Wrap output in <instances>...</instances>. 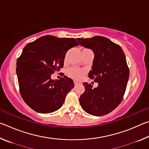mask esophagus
<instances>
[{
  "instance_id": "esophagus-1",
  "label": "esophagus",
  "mask_w": 149,
  "mask_h": 149,
  "mask_svg": "<svg viewBox=\"0 0 149 149\" xmlns=\"http://www.w3.org/2000/svg\"><path fill=\"white\" fill-rule=\"evenodd\" d=\"M77 84H78V82L77 81H74V85H77Z\"/></svg>"
}]
</instances>
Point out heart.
<instances>
[{
  "mask_svg": "<svg viewBox=\"0 0 149 149\" xmlns=\"http://www.w3.org/2000/svg\"><path fill=\"white\" fill-rule=\"evenodd\" d=\"M68 73L70 76L72 77L73 78H75V79H79V78L81 77L83 75H85V71L84 70L82 69L76 68H72L68 70Z\"/></svg>",
  "mask_w": 149,
  "mask_h": 149,
  "instance_id": "obj_1",
  "label": "heart"
}]
</instances>
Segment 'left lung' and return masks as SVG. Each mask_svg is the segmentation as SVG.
I'll use <instances>...</instances> for the list:
<instances>
[{
    "label": "left lung",
    "instance_id": "left-lung-1",
    "mask_svg": "<svg viewBox=\"0 0 149 149\" xmlns=\"http://www.w3.org/2000/svg\"><path fill=\"white\" fill-rule=\"evenodd\" d=\"M77 40L94 52L89 77L99 84L93 89L91 84L84 83L85 92L79 98L80 104L89 114L101 116L109 114L122 102L129 79L124 52L120 45L104 37Z\"/></svg>",
    "mask_w": 149,
    "mask_h": 149
}]
</instances>
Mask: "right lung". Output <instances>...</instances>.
<instances>
[{"mask_svg":"<svg viewBox=\"0 0 149 149\" xmlns=\"http://www.w3.org/2000/svg\"><path fill=\"white\" fill-rule=\"evenodd\" d=\"M77 45L74 38L46 35L24 48L17 60L16 74L22 99L33 110L47 114L64 104L74 81L65 75L58 80L50 76L62 68L67 51Z\"/></svg>","mask_w":149,"mask_h":149,"instance_id":"1","label":"right lung"}]
</instances>
